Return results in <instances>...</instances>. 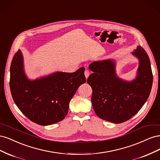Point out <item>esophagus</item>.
<instances>
[{"instance_id": "1", "label": "esophagus", "mask_w": 160, "mask_h": 160, "mask_svg": "<svg viewBox=\"0 0 160 160\" xmlns=\"http://www.w3.org/2000/svg\"><path fill=\"white\" fill-rule=\"evenodd\" d=\"M84 74H85V77H86V79H88V77L89 76V70L86 69V70L85 71Z\"/></svg>"}]
</instances>
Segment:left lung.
<instances>
[{
    "instance_id": "8db88e82",
    "label": "left lung",
    "mask_w": 160,
    "mask_h": 160,
    "mask_svg": "<svg viewBox=\"0 0 160 160\" xmlns=\"http://www.w3.org/2000/svg\"><path fill=\"white\" fill-rule=\"evenodd\" d=\"M132 53L139 59V66L137 78L132 82L117 77L115 63L111 60L93 62L89 66L93 72L87 80L93 91L91 103L101 119L115 123L126 122L148 98L153 83L149 57L140 46Z\"/></svg>"
}]
</instances>
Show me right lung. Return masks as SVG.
I'll return each mask as SVG.
<instances>
[{
  "mask_svg": "<svg viewBox=\"0 0 160 160\" xmlns=\"http://www.w3.org/2000/svg\"><path fill=\"white\" fill-rule=\"evenodd\" d=\"M85 68L74 72H57L40 79L28 80L23 71L20 50L11 65L10 89L18 108L34 123L48 125L67 115L69 102L79 87L86 82Z\"/></svg>",
  "mask_w": 160,
  "mask_h": 160,
  "instance_id": "add662e5",
  "label": "right lung"
}]
</instances>
